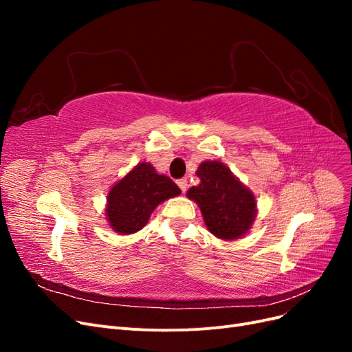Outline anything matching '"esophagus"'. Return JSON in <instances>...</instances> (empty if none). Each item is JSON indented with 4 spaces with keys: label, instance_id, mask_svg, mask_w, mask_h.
<instances>
[{
    "label": "esophagus",
    "instance_id": "1",
    "mask_svg": "<svg viewBox=\"0 0 352 352\" xmlns=\"http://www.w3.org/2000/svg\"><path fill=\"white\" fill-rule=\"evenodd\" d=\"M177 186L182 189V192H185V190L188 189V179L186 177H182V179H179L177 180Z\"/></svg>",
    "mask_w": 352,
    "mask_h": 352
}]
</instances>
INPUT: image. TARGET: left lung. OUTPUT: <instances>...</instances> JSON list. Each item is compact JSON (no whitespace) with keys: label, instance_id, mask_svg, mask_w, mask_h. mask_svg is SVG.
Segmentation results:
<instances>
[{"label":"left lung","instance_id":"1","mask_svg":"<svg viewBox=\"0 0 352 352\" xmlns=\"http://www.w3.org/2000/svg\"><path fill=\"white\" fill-rule=\"evenodd\" d=\"M197 176L201 184L189 188L186 197L198 204L207 229L225 241L243 236L257 214L254 194L216 160L201 163Z\"/></svg>","mask_w":352,"mask_h":352}]
</instances>
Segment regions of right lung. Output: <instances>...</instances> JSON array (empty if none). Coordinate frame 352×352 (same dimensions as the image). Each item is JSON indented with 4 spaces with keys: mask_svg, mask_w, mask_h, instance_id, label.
<instances>
[{
    "mask_svg": "<svg viewBox=\"0 0 352 352\" xmlns=\"http://www.w3.org/2000/svg\"><path fill=\"white\" fill-rule=\"evenodd\" d=\"M179 194L168 176L158 175L150 163H140L110 189L105 216L114 232L131 235L146 225L158 204Z\"/></svg>",
    "mask_w": 352,
    "mask_h": 352,
    "instance_id": "obj_1",
    "label": "right lung"
}]
</instances>
